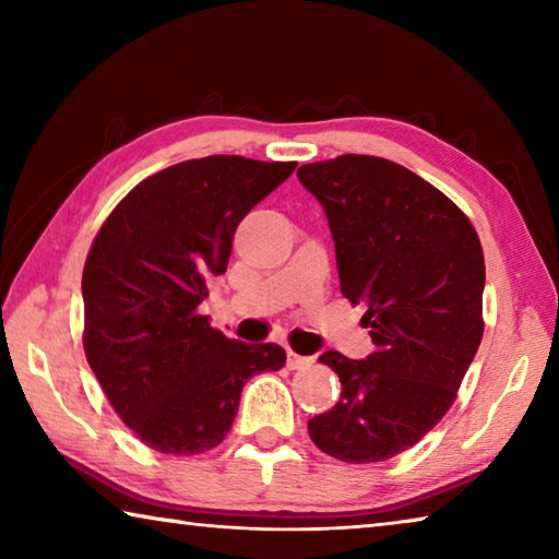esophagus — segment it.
I'll return each mask as SVG.
<instances>
[{
  "label": "esophagus",
  "mask_w": 559,
  "mask_h": 559,
  "mask_svg": "<svg viewBox=\"0 0 559 559\" xmlns=\"http://www.w3.org/2000/svg\"><path fill=\"white\" fill-rule=\"evenodd\" d=\"M286 365H288V370H302V367H310V365H313V357H308V355H298V353H293V349H288V355H286Z\"/></svg>",
  "instance_id": "esophagus-1"
}]
</instances>
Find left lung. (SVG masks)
I'll use <instances>...</instances> for the list:
<instances>
[{
	"label": "left lung",
	"instance_id": "obj_1",
	"mask_svg": "<svg viewBox=\"0 0 559 559\" xmlns=\"http://www.w3.org/2000/svg\"><path fill=\"white\" fill-rule=\"evenodd\" d=\"M335 241L340 290L365 302L374 353L320 355L343 392L308 421L320 451L374 463L414 447L456 400L484 337V249L456 204L372 155L298 167Z\"/></svg>",
	"mask_w": 559,
	"mask_h": 559
}]
</instances>
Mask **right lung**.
<instances>
[{
	"instance_id": "add662e5",
	"label": "right lung",
	"mask_w": 559,
	"mask_h": 559,
	"mask_svg": "<svg viewBox=\"0 0 559 559\" xmlns=\"http://www.w3.org/2000/svg\"><path fill=\"white\" fill-rule=\"evenodd\" d=\"M293 169L241 155L187 159L140 182L100 226L81 283L83 347L112 409L150 449L219 447L243 384L286 365L281 345L229 340L200 306L229 266L236 226Z\"/></svg>"
}]
</instances>
